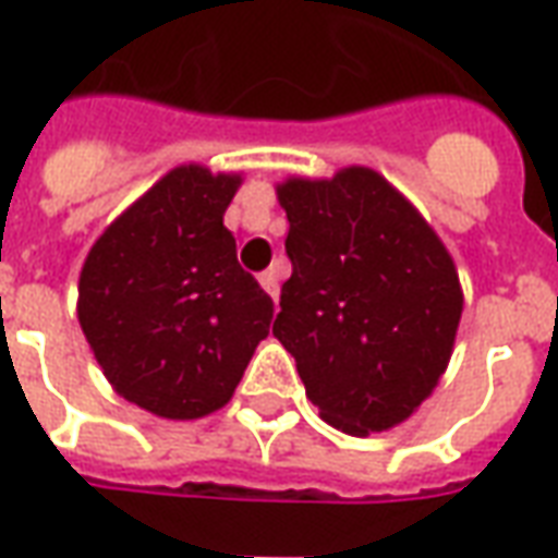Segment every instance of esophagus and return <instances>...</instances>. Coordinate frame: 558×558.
Returning a JSON list of instances; mask_svg holds the SVG:
<instances>
[{
	"label": "esophagus",
	"instance_id": "esophagus-1",
	"mask_svg": "<svg viewBox=\"0 0 558 558\" xmlns=\"http://www.w3.org/2000/svg\"><path fill=\"white\" fill-rule=\"evenodd\" d=\"M259 287H263V290H266L268 295H271V299L278 302L280 283H278V271H275V268H268V271H263V275H259Z\"/></svg>",
	"mask_w": 558,
	"mask_h": 558
}]
</instances>
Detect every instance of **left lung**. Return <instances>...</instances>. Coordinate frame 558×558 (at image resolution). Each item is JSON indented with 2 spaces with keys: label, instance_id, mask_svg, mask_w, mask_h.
Segmentation results:
<instances>
[{
  "label": "left lung",
  "instance_id": "8db88e82",
  "mask_svg": "<svg viewBox=\"0 0 558 558\" xmlns=\"http://www.w3.org/2000/svg\"><path fill=\"white\" fill-rule=\"evenodd\" d=\"M292 275L271 335L323 421L350 436L398 427L454 352L463 290L454 259L386 175L343 167L275 187Z\"/></svg>",
  "mask_w": 558,
  "mask_h": 558
}]
</instances>
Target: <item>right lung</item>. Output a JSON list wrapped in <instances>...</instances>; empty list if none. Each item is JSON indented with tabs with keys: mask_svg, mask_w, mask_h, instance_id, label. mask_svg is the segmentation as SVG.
<instances>
[{
	"mask_svg": "<svg viewBox=\"0 0 558 558\" xmlns=\"http://www.w3.org/2000/svg\"><path fill=\"white\" fill-rule=\"evenodd\" d=\"M242 172L182 163L92 244L77 319L119 398L158 418L227 407L275 304L235 259L223 211Z\"/></svg>",
	"mask_w": 558,
	"mask_h": 558,
	"instance_id": "right-lung-1",
	"label": "right lung"
}]
</instances>
